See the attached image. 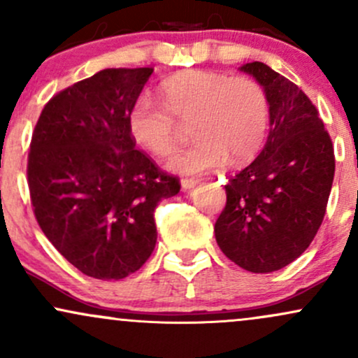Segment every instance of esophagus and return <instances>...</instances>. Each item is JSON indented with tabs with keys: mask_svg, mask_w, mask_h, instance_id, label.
Returning <instances> with one entry per match:
<instances>
[{
	"mask_svg": "<svg viewBox=\"0 0 358 358\" xmlns=\"http://www.w3.org/2000/svg\"><path fill=\"white\" fill-rule=\"evenodd\" d=\"M196 183H199V180H196V178H182V188H183V190H190V188L195 187Z\"/></svg>",
	"mask_w": 358,
	"mask_h": 358,
	"instance_id": "34e87169",
	"label": "esophagus"
}]
</instances>
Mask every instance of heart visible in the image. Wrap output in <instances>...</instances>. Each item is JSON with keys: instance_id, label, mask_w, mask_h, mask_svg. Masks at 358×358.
I'll use <instances>...</instances> for the list:
<instances>
[{"instance_id": "obj_1", "label": "heart", "mask_w": 358, "mask_h": 358, "mask_svg": "<svg viewBox=\"0 0 358 358\" xmlns=\"http://www.w3.org/2000/svg\"><path fill=\"white\" fill-rule=\"evenodd\" d=\"M162 104L138 96L127 110L134 143L155 156L171 155L192 124L193 146L173 156L170 168L183 175L215 170L231 158L249 162L261 151L269 127V97L252 77L213 71H185L159 85Z\"/></svg>"}]
</instances>
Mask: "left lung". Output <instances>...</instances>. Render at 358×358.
Here are the masks:
<instances>
[{
	"label": "left lung",
	"mask_w": 358,
	"mask_h": 358,
	"mask_svg": "<svg viewBox=\"0 0 358 358\" xmlns=\"http://www.w3.org/2000/svg\"><path fill=\"white\" fill-rule=\"evenodd\" d=\"M269 97L264 150L225 185L215 222L222 252L250 273H273L298 259L315 239L331 192V138L310 97L262 62L242 65Z\"/></svg>",
	"instance_id": "obj_1"
}]
</instances>
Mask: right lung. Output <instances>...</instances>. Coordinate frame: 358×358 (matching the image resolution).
Listing matches in <instances>:
<instances>
[{
	"instance_id": "1",
	"label": "right lung",
	"mask_w": 358,
	"mask_h": 358,
	"mask_svg": "<svg viewBox=\"0 0 358 358\" xmlns=\"http://www.w3.org/2000/svg\"><path fill=\"white\" fill-rule=\"evenodd\" d=\"M151 67L104 69L60 90L36 121L28 151L35 219L85 276L136 273L156 244L155 210L180 192L127 131V110Z\"/></svg>"
}]
</instances>
